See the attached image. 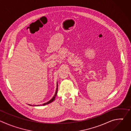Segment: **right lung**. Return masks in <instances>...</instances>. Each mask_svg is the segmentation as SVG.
I'll use <instances>...</instances> for the list:
<instances>
[{"label": "right lung", "instance_id": "1", "mask_svg": "<svg viewBox=\"0 0 131 131\" xmlns=\"http://www.w3.org/2000/svg\"><path fill=\"white\" fill-rule=\"evenodd\" d=\"M58 82H57V89H56V92H55V94H54V95L53 96V97L49 101H48V102H47V103H44V104H42V105H30V104H28V105H29V106H44V105H48V104H50V103H52V102H53L54 101V100H55V97H56V96H57V92H58Z\"/></svg>", "mask_w": 131, "mask_h": 131}]
</instances>
